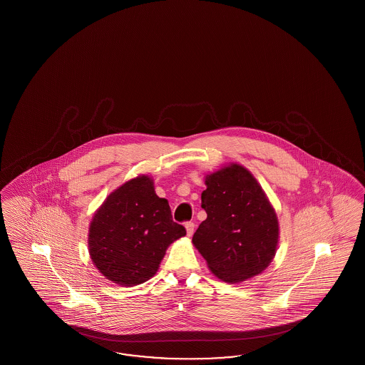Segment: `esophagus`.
Returning <instances> with one entry per match:
<instances>
[{"label":"esophagus","mask_w":365,"mask_h":365,"mask_svg":"<svg viewBox=\"0 0 365 365\" xmlns=\"http://www.w3.org/2000/svg\"><path fill=\"white\" fill-rule=\"evenodd\" d=\"M185 227H186V232H187L188 237H191V235L194 234V229H195L194 222H186V223H185Z\"/></svg>","instance_id":"1"}]
</instances>
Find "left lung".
I'll return each mask as SVG.
<instances>
[{
    "label": "left lung",
    "instance_id": "obj_1",
    "mask_svg": "<svg viewBox=\"0 0 365 365\" xmlns=\"http://www.w3.org/2000/svg\"><path fill=\"white\" fill-rule=\"evenodd\" d=\"M199 225L192 245L211 273L229 284L258 276L277 253L279 225L276 210L253 174L230 163L205 177Z\"/></svg>",
    "mask_w": 365,
    "mask_h": 365
}]
</instances>
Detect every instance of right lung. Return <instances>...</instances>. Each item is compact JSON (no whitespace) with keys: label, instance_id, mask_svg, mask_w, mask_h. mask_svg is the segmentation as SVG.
Listing matches in <instances>:
<instances>
[{"label":"right lung","instance_id":"add662e5","mask_svg":"<svg viewBox=\"0 0 365 365\" xmlns=\"http://www.w3.org/2000/svg\"><path fill=\"white\" fill-rule=\"evenodd\" d=\"M186 235L173 221L168 200L155 192L154 179L139 175L113 190L95 211L88 252L100 273L119 287L155 276L167 247Z\"/></svg>","mask_w":365,"mask_h":365}]
</instances>
